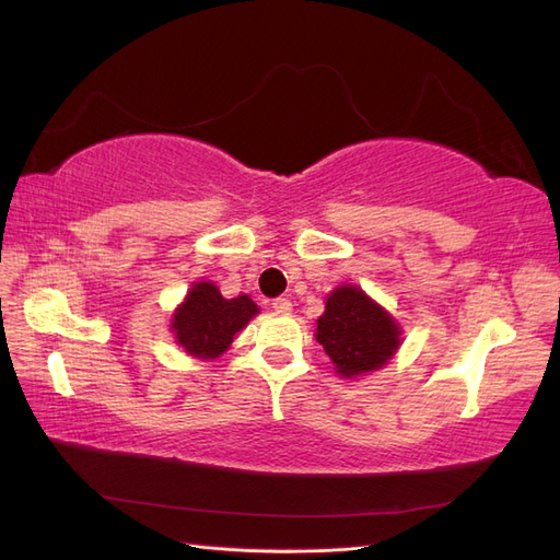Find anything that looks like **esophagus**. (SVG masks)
Wrapping results in <instances>:
<instances>
[{
	"label": "esophagus",
	"instance_id": "esophagus-1",
	"mask_svg": "<svg viewBox=\"0 0 560 560\" xmlns=\"http://www.w3.org/2000/svg\"><path fill=\"white\" fill-rule=\"evenodd\" d=\"M273 308H276V313H280V315H290V313H292V301L280 296V299L273 301Z\"/></svg>",
	"mask_w": 560,
	"mask_h": 560
}]
</instances>
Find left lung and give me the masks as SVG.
<instances>
[{
	"label": "left lung",
	"instance_id": "8db88e82",
	"mask_svg": "<svg viewBox=\"0 0 560 560\" xmlns=\"http://www.w3.org/2000/svg\"><path fill=\"white\" fill-rule=\"evenodd\" d=\"M401 334L399 322L358 284H341L327 294L315 329L334 371L348 381L389 364L404 341Z\"/></svg>",
	"mask_w": 560,
	"mask_h": 560
}]
</instances>
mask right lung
I'll list each match as a JSON object with an SVG mask.
<instances>
[{"label":"right lung","mask_w":560,"mask_h":560,"mask_svg":"<svg viewBox=\"0 0 560 560\" xmlns=\"http://www.w3.org/2000/svg\"><path fill=\"white\" fill-rule=\"evenodd\" d=\"M259 313L247 294L224 299L212 280H198L171 317L175 343L196 360H217Z\"/></svg>","instance_id":"add662e5"}]
</instances>
